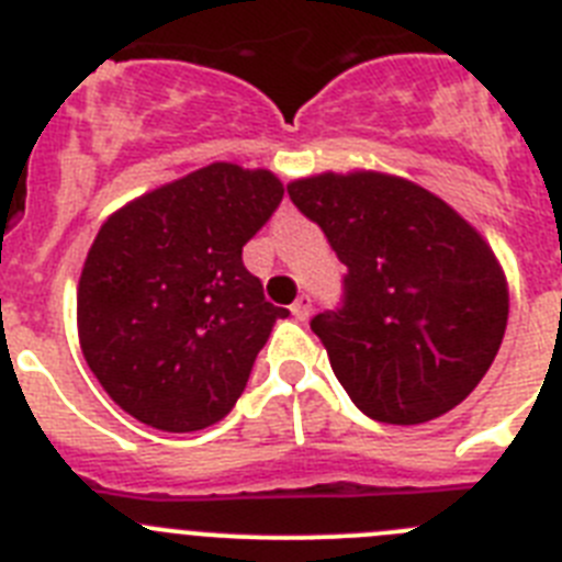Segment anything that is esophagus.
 Listing matches in <instances>:
<instances>
[{
  "instance_id": "1",
  "label": "esophagus",
  "mask_w": 562,
  "mask_h": 562,
  "mask_svg": "<svg viewBox=\"0 0 562 562\" xmlns=\"http://www.w3.org/2000/svg\"><path fill=\"white\" fill-rule=\"evenodd\" d=\"M310 315H312V297L301 295L295 304H292V317H295V321H306Z\"/></svg>"
}]
</instances>
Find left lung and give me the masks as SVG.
<instances>
[{
    "mask_svg": "<svg viewBox=\"0 0 562 562\" xmlns=\"http://www.w3.org/2000/svg\"><path fill=\"white\" fill-rule=\"evenodd\" d=\"M286 191L349 267L346 306L312 317V331L357 408L385 425H422L473 394L509 317L490 241L396 173L324 171Z\"/></svg>",
    "mask_w": 562,
    "mask_h": 562,
    "instance_id": "obj_1",
    "label": "left lung"
}]
</instances>
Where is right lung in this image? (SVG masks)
I'll use <instances>...</instances> for the list:
<instances>
[{"mask_svg": "<svg viewBox=\"0 0 562 562\" xmlns=\"http://www.w3.org/2000/svg\"><path fill=\"white\" fill-rule=\"evenodd\" d=\"M281 196L267 168L211 162L109 213L78 281V342L128 416L191 434L231 414L290 315L241 265Z\"/></svg>", "mask_w": 562, "mask_h": 562, "instance_id": "obj_1", "label": "right lung"}]
</instances>
